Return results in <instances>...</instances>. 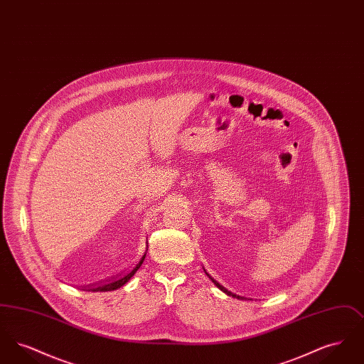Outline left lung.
Masks as SVG:
<instances>
[{"instance_id":"left-lung-1","label":"left lung","mask_w":364,"mask_h":364,"mask_svg":"<svg viewBox=\"0 0 364 364\" xmlns=\"http://www.w3.org/2000/svg\"><path fill=\"white\" fill-rule=\"evenodd\" d=\"M205 272H206V270H205ZM206 274H208V273H206ZM208 277L210 278V279H211V281H213V282H214V284H215V285H217V288H220V289H221V291H223V292H224V294H228V296H232V297H236V299H240V300H244V297H242V296H239V294H232V292H229V291H228V289H226L225 287H223V285H220V284H218V282H217V281H215V279H214V278L210 277V276H208Z\"/></svg>"}]
</instances>
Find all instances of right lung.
Returning a JSON list of instances; mask_svg holds the SVG:
<instances>
[{
    "mask_svg": "<svg viewBox=\"0 0 364 364\" xmlns=\"http://www.w3.org/2000/svg\"><path fill=\"white\" fill-rule=\"evenodd\" d=\"M146 258V252L143 254V257L140 258L138 263L135 264V267L131 270V272H128V273H125V274H122L120 277H116L114 279H112V281H107L106 284L104 285H100V287H95V288H91V289H88V291H91V292H107V291H114V289H119V288H122L124 284H127L131 277L138 272L139 267L141 266V263H143V260Z\"/></svg>",
    "mask_w": 364,
    "mask_h": 364,
    "instance_id": "1",
    "label": "right lung"
}]
</instances>
